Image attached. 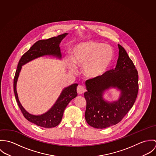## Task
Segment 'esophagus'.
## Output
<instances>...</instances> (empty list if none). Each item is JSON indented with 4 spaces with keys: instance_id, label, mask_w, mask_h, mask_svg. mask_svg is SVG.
Wrapping results in <instances>:
<instances>
[{
    "instance_id": "1",
    "label": "esophagus",
    "mask_w": 156,
    "mask_h": 156,
    "mask_svg": "<svg viewBox=\"0 0 156 156\" xmlns=\"http://www.w3.org/2000/svg\"><path fill=\"white\" fill-rule=\"evenodd\" d=\"M85 88H84L83 86H82V85L78 86V87H77V93L79 94H83L84 92H85Z\"/></svg>"
}]
</instances>
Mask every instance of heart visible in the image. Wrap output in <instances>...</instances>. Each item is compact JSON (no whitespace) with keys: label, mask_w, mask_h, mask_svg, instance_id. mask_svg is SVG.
Wrapping results in <instances>:
<instances>
[{"label":"heart","mask_w":156,"mask_h":156,"mask_svg":"<svg viewBox=\"0 0 156 156\" xmlns=\"http://www.w3.org/2000/svg\"><path fill=\"white\" fill-rule=\"evenodd\" d=\"M114 56L111 46L100 42L89 41L75 45L71 58H67V66L73 71L75 65L83 67V73L88 77L103 75L111 66Z\"/></svg>","instance_id":"heart-1"}]
</instances>
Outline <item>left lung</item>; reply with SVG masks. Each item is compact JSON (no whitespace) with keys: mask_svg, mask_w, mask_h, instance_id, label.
<instances>
[{"mask_svg":"<svg viewBox=\"0 0 156 156\" xmlns=\"http://www.w3.org/2000/svg\"><path fill=\"white\" fill-rule=\"evenodd\" d=\"M118 45L119 56L115 69L85 82V117L89 126L96 129H105L119 122L133 107L137 95V71L126 50ZM111 87H117L122 93L119 100L112 103L102 98L103 92Z\"/></svg>","mask_w":156,"mask_h":156,"instance_id":"8db88e82","label":"left lung"}]
</instances>
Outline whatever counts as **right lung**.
Instances as JSON below:
<instances>
[{
	"mask_svg": "<svg viewBox=\"0 0 156 156\" xmlns=\"http://www.w3.org/2000/svg\"><path fill=\"white\" fill-rule=\"evenodd\" d=\"M67 33L54 37L47 40H41L36 42L20 59L14 79V91L17 104L24 118L29 121L45 128H52L57 126L62 120L64 111L69 101L77 95V84H73L64 89L53 106L41 115H34L26 111L21 105L16 90V85L22 66L28 62L44 55H53L61 58L59 44L67 35Z\"/></svg>",
	"mask_w": 156,
	"mask_h": 156,
	"instance_id": "obj_1",
	"label": "right lung"
}]
</instances>
